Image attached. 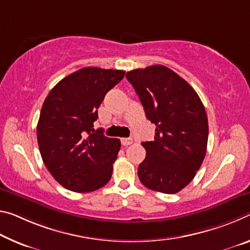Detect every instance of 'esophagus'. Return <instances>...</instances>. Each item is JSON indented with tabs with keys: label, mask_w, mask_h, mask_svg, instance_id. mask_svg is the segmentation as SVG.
Listing matches in <instances>:
<instances>
[{
	"label": "esophagus",
	"mask_w": 250,
	"mask_h": 250,
	"mask_svg": "<svg viewBox=\"0 0 250 250\" xmlns=\"http://www.w3.org/2000/svg\"><path fill=\"white\" fill-rule=\"evenodd\" d=\"M133 142V140L131 139V138H122L121 139V145L122 146H130Z\"/></svg>",
	"instance_id": "obj_1"
}]
</instances>
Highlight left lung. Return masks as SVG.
<instances>
[{
    "instance_id": "1",
    "label": "left lung",
    "mask_w": 250,
    "mask_h": 250,
    "mask_svg": "<svg viewBox=\"0 0 250 250\" xmlns=\"http://www.w3.org/2000/svg\"><path fill=\"white\" fill-rule=\"evenodd\" d=\"M144 105L146 117L156 125L153 141L142 142L146 159L138 176L146 188L176 193L196 176L205 159L208 118L199 96L189 83L165 65L126 72Z\"/></svg>"
}]
</instances>
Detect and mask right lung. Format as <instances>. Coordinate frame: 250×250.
I'll list each match as a JSON object with an SVG mask.
<instances>
[{
	"label": "right lung",
	"instance_id": "obj_1",
	"mask_svg": "<svg viewBox=\"0 0 250 250\" xmlns=\"http://www.w3.org/2000/svg\"><path fill=\"white\" fill-rule=\"evenodd\" d=\"M125 71L88 66L69 74L50 91L37 126L40 153L59 184L90 192L108 184L121 142L93 129L98 108Z\"/></svg>",
	"mask_w": 250,
	"mask_h": 250
}]
</instances>
